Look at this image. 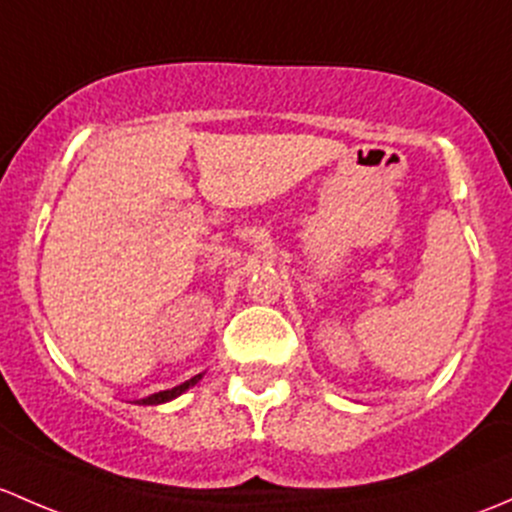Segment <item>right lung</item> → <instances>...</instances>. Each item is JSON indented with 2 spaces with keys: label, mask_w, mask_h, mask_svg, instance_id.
Segmentation results:
<instances>
[{
  "label": "right lung",
  "mask_w": 512,
  "mask_h": 512,
  "mask_svg": "<svg viewBox=\"0 0 512 512\" xmlns=\"http://www.w3.org/2000/svg\"><path fill=\"white\" fill-rule=\"evenodd\" d=\"M202 377H204V372H202V374H194V377L187 379V382L177 384V387H172V389H165V392L150 394V397L140 399L138 404H145V407H147V404H165V402H170V399H175V397H179V394H182V392H187L189 387H194V384H197Z\"/></svg>",
  "instance_id": "right-lung-1"
}]
</instances>
